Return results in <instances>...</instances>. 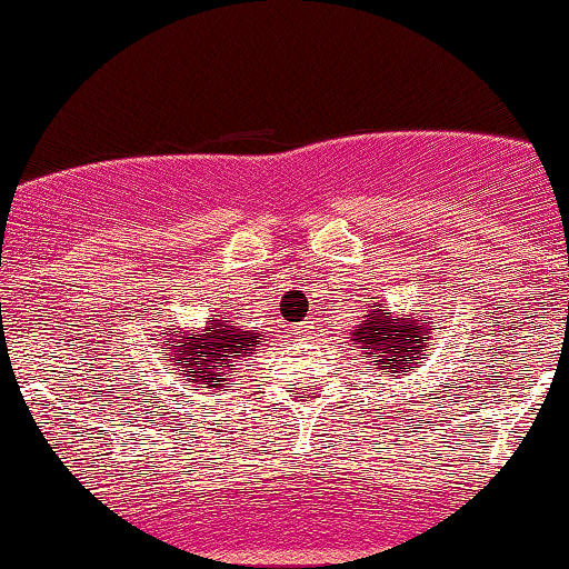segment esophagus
I'll list each match as a JSON object with an SVG mask.
<instances>
[{
    "instance_id": "esophagus-1",
    "label": "esophagus",
    "mask_w": 569,
    "mask_h": 569,
    "mask_svg": "<svg viewBox=\"0 0 569 569\" xmlns=\"http://www.w3.org/2000/svg\"><path fill=\"white\" fill-rule=\"evenodd\" d=\"M310 331H312V321H302V323L297 326V335H299V337L310 335Z\"/></svg>"
}]
</instances>
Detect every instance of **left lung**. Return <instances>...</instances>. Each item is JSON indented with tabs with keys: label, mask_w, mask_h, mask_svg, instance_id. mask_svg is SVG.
<instances>
[{
	"label": "left lung",
	"mask_w": 569,
	"mask_h": 569,
	"mask_svg": "<svg viewBox=\"0 0 569 569\" xmlns=\"http://www.w3.org/2000/svg\"><path fill=\"white\" fill-rule=\"evenodd\" d=\"M377 299V297H375ZM430 310L396 316L382 310L380 302H371L363 321L350 331V345L358 348L367 367L388 371L390 377H401L403 371L420 369L422 356L430 348Z\"/></svg>",
	"instance_id": "8db88e82"
}]
</instances>
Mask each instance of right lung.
Masks as SVG:
<instances>
[{
    "mask_svg": "<svg viewBox=\"0 0 569 569\" xmlns=\"http://www.w3.org/2000/svg\"><path fill=\"white\" fill-rule=\"evenodd\" d=\"M262 337L264 331L243 329L230 310H211V318L200 329L171 331L160 361L166 375L189 388H227L232 382V367H240L234 361H243L248 352L257 350Z\"/></svg>",
    "mask_w": 569,
    "mask_h": 569,
    "instance_id": "1",
    "label": "right lung"
}]
</instances>
